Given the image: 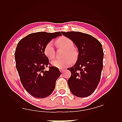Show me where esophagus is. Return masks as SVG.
Listing matches in <instances>:
<instances>
[{
    "label": "esophagus",
    "instance_id": "34e87169",
    "mask_svg": "<svg viewBox=\"0 0 122 122\" xmlns=\"http://www.w3.org/2000/svg\"><path fill=\"white\" fill-rule=\"evenodd\" d=\"M60 71L61 72H63L64 71V69H60Z\"/></svg>",
    "mask_w": 122,
    "mask_h": 122
}]
</instances>
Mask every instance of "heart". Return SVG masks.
<instances>
[{
    "mask_svg": "<svg viewBox=\"0 0 122 122\" xmlns=\"http://www.w3.org/2000/svg\"><path fill=\"white\" fill-rule=\"evenodd\" d=\"M56 43L59 47L63 48L66 50L64 55V57L69 56L72 59L75 58L76 56V52L73 49L74 47V43L71 39L66 37H62L59 38L56 40ZM44 53L49 59L52 60L55 58V49L52 41L49 42L46 45L44 49ZM71 63V59L69 58L56 60L51 62L52 65L60 69L66 68L70 65Z\"/></svg>",
    "mask_w": 122,
    "mask_h": 122,
    "instance_id": "1",
    "label": "heart"
}]
</instances>
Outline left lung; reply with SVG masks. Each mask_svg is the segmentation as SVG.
<instances>
[{"label": "left lung", "instance_id": "left-lung-1", "mask_svg": "<svg viewBox=\"0 0 122 122\" xmlns=\"http://www.w3.org/2000/svg\"><path fill=\"white\" fill-rule=\"evenodd\" d=\"M61 33L73 41L79 52L76 64L68 68L71 73L68 80L70 90L77 97H89L95 91L100 81L104 56L102 44L86 33L77 31Z\"/></svg>", "mask_w": 122, "mask_h": 122}]
</instances>
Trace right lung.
Segmentation results:
<instances>
[{
  "mask_svg": "<svg viewBox=\"0 0 122 122\" xmlns=\"http://www.w3.org/2000/svg\"><path fill=\"white\" fill-rule=\"evenodd\" d=\"M60 36V32L32 33L22 39L17 46L15 58L20 81L24 89L36 98L51 95L61 75L59 69L54 66L46 70L50 63L44 53L46 44Z\"/></svg>",
  "mask_w": 122,
  "mask_h": 122,
  "instance_id": "right-lung-1",
  "label": "right lung"
}]
</instances>
